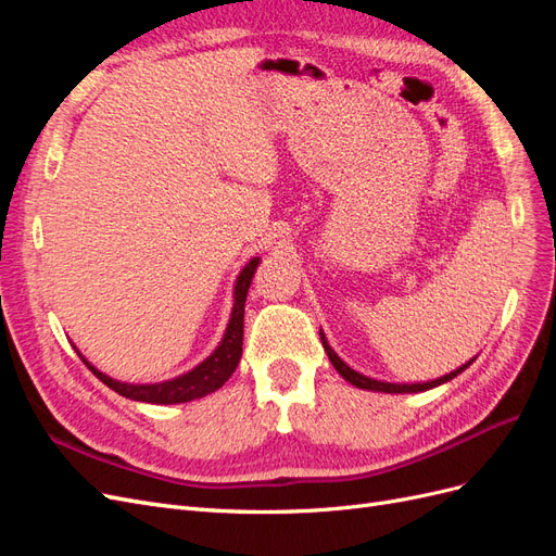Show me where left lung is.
Returning <instances> with one entry per match:
<instances>
[{
    "instance_id": "1",
    "label": "left lung",
    "mask_w": 556,
    "mask_h": 556,
    "mask_svg": "<svg viewBox=\"0 0 556 556\" xmlns=\"http://www.w3.org/2000/svg\"><path fill=\"white\" fill-rule=\"evenodd\" d=\"M319 339H323V345H325V352H327V357H329V362L333 364V368L336 371H339L350 384H355V387H359V390H368V392H387V394H413V392H427V390H433V387H439V384H443V382H447V380H452V378H457L462 371H466V368L473 364V359L470 362H466V364H462L457 371H452V374H447V376H441V378H435V380H429V382H384V380H376V378H368V376H364V374H357L355 368H350L339 355H336V352L331 350V345L327 343V336L319 331Z\"/></svg>"
}]
</instances>
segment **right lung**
<instances>
[{"label":"right lung","instance_id":"obj_1","mask_svg":"<svg viewBox=\"0 0 556 556\" xmlns=\"http://www.w3.org/2000/svg\"><path fill=\"white\" fill-rule=\"evenodd\" d=\"M262 260L252 257L243 271L237 278V285H233V308H231V317L229 325L225 329V336L220 345H217L211 355L197 364L192 371L182 374L178 378L164 380V382H150V384H134V382H121L113 380L111 376L102 374L99 368H94L86 357L80 355L83 364H86L90 371L102 380L106 387H111L113 392H117L121 396H127L131 401H143V403H160V406H166V403H188L194 399L206 396L229 380V376L237 371V366L241 362V352H243V313H245V296L250 290L252 276L257 271V264Z\"/></svg>","mask_w":556,"mask_h":556}]
</instances>
